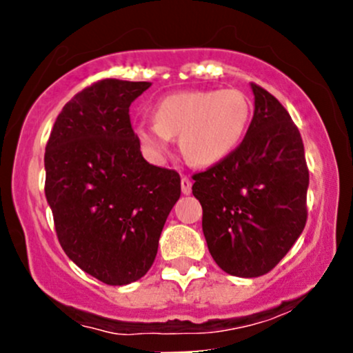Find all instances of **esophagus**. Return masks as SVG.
<instances>
[{"label":"esophagus","instance_id":"obj_1","mask_svg":"<svg viewBox=\"0 0 353 353\" xmlns=\"http://www.w3.org/2000/svg\"><path fill=\"white\" fill-rule=\"evenodd\" d=\"M181 189H182V194H190V190H192V182H190V179L188 176H182L181 179Z\"/></svg>","mask_w":353,"mask_h":353}]
</instances>
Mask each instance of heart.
Returning a JSON list of instances; mask_svg holds the SVG:
<instances>
[{
    "label": "heart",
    "instance_id": "obj_1",
    "mask_svg": "<svg viewBox=\"0 0 353 353\" xmlns=\"http://www.w3.org/2000/svg\"><path fill=\"white\" fill-rule=\"evenodd\" d=\"M252 104L239 89L181 91L157 101L154 124H137L134 134L145 156L163 161L172 137L190 163L214 165L229 157L244 139Z\"/></svg>",
    "mask_w": 353,
    "mask_h": 353
}]
</instances>
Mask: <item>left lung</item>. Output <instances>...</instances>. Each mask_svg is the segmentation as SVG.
<instances>
[{"mask_svg":"<svg viewBox=\"0 0 353 353\" xmlns=\"http://www.w3.org/2000/svg\"><path fill=\"white\" fill-rule=\"evenodd\" d=\"M254 117L239 148L194 174L209 252L224 272L259 277L290 250L307 222L309 169L297 125L264 88L252 84Z\"/></svg>","mask_w":353,"mask_h":353,"instance_id":"obj_1","label":"left lung"}]
</instances>
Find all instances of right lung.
I'll list each match as a JSON object with an SVG mask.
<instances>
[{"mask_svg": "<svg viewBox=\"0 0 353 353\" xmlns=\"http://www.w3.org/2000/svg\"><path fill=\"white\" fill-rule=\"evenodd\" d=\"M148 81L101 79L72 98L44 152L48 204L56 236L79 269L108 285L151 269L181 177L141 154L129 106Z\"/></svg>", "mask_w": 353, "mask_h": 353, "instance_id": "add662e5", "label": "right lung"}]
</instances>
